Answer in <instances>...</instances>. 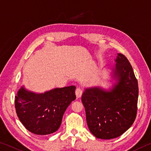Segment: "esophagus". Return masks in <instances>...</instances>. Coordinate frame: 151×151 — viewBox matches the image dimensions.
Here are the masks:
<instances>
[{
    "instance_id": "esophagus-1",
    "label": "esophagus",
    "mask_w": 151,
    "mask_h": 151,
    "mask_svg": "<svg viewBox=\"0 0 151 151\" xmlns=\"http://www.w3.org/2000/svg\"><path fill=\"white\" fill-rule=\"evenodd\" d=\"M75 94H76V97L79 98L81 97V95L83 94V91L81 90L80 88H77L75 91Z\"/></svg>"
}]
</instances>
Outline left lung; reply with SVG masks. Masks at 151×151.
<instances>
[{"mask_svg": "<svg viewBox=\"0 0 151 151\" xmlns=\"http://www.w3.org/2000/svg\"><path fill=\"white\" fill-rule=\"evenodd\" d=\"M112 89L86 88L81 101L85 107L88 129L95 137L113 139L122 135L134 122L137 113L138 81L130 62L118 54Z\"/></svg>", "mask_w": 151, "mask_h": 151, "instance_id": "left-lung-1", "label": "left lung"}]
</instances>
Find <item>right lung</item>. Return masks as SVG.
I'll return each mask as SVG.
<instances>
[{"label":"right lung","instance_id":"right-lung-1","mask_svg":"<svg viewBox=\"0 0 151 151\" xmlns=\"http://www.w3.org/2000/svg\"><path fill=\"white\" fill-rule=\"evenodd\" d=\"M75 86L56 88L44 93L21 87L15 97L16 113L25 128L37 135H47L58 130L64 113L76 99Z\"/></svg>","mask_w":151,"mask_h":151}]
</instances>
